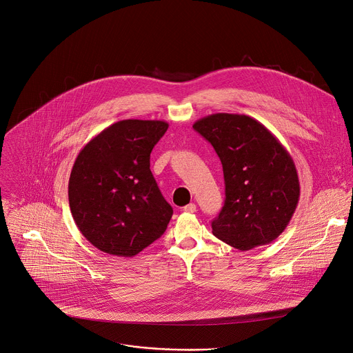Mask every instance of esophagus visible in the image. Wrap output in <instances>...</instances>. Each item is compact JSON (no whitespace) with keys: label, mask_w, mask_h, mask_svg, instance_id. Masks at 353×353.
<instances>
[{"label":"esophagus","mask_w":353,"mask_h":353,"mask_svg":"<svg viewBox=\"0 0 353 353\" xmlns=\"http://www.w3.org/2000/svg\"><path fill=\"white\" fill-rule=\"evenodd\" d=\"M183 210L188 212V213H194V212H196V205L195 203H188L183 208Z\"/></svg>","instance_id":"obj_1"}]
</instances>
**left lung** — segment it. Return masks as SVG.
<instances>
[{"label": "left lung", "instance_id": "8db88e82", "mask_svg": "<svg viewBox=\"0 0 353 353\" xmlns=\"http://www.w3.org/2000/svg\"><path fill=\"white\" fill-rule=\"evenodd\" d=\"M192 128L212 144L223 166L225 199L212 221L213 236L241 251L274 241L299 201L298 173L288 151L247 114L213 113Z\"/></svg>", "mask_w": 353, "mask_h": 353}]
</instances>
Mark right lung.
<instances>
[{"label": "right lung", "mask_w": 353, "mask_h": 353, "mask_svg": "<svg viewBox=\"0 0 353 353\" xmlns=\"http://www.w3.org/2000/svg\"><path fill=\"white\" fill-rule=\"evenodd\" d=\"M163 121L110 125L79 152L69 179V206L80 232L99 251L132 258L165 232L173 209L150 169Z\"/></svg>", "instance_id": "right-lung-1"}]
</instances>
